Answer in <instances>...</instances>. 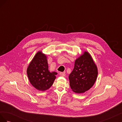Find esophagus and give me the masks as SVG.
Masks as SVG:
<instances>
[{
    "mask_svg": "<svg viewBox=\"0 0 122 122\" xmlns=\"http://www.w3.org/2000/svg\"><path fill=\"white\" fill-rule=\"evenodd\" d=\"M60 75L61 76H62V77H64L66 75V74L64 72H60Z\"/></svg>",
    "mask_w": 122,
    "mask_h": 122,
    "instance_id": "esophagus-1",
    "label": "esophagus"
}]
</instances>
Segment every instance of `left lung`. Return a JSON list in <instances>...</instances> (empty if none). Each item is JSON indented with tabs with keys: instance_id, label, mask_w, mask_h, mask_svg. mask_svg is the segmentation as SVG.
<instances>
[{
	"instance_id": "left-lung-1",
	"label": "left lung",
	"mask_w": 122,
	"mask_h": 122,
	"mask_svg": "<svg viewBox=\"0 0 122 122\" xmlns=\"http://www.w3.org/2000/svg\"><path fill=\"white\" fill-rule=\"evenodd\" d=\"M98 76L96 65L89 53L85 51L77 58L69 76L70 86L76 93H83L93 86Z\"/></svg>"
}]
</instances>
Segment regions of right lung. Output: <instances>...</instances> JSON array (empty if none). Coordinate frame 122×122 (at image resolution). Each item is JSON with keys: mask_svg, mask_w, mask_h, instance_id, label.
I'll return each mask as SVG.
<instances>
[{"mask_svg": "<svg viewBox=\"0 0 122 122\" xmlns=\"http://www.w3.org/2000/svg\"><path fill=\"white\" fill-rule=\"evenodd\" d=\"M57 74L55 72H50L46 55L41 51L36 53L27 69L29 81L33 86L41 91L47 90L52 86Z\"/></svg>", "mask_w": 122, "mask_h": 122, "instance_id": "add662e5", "label": "right lung"}]
</instances>
